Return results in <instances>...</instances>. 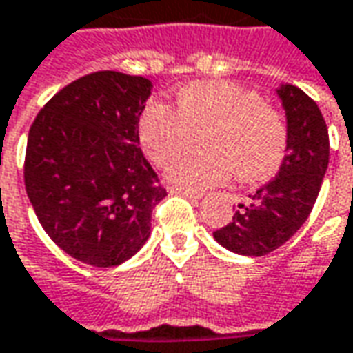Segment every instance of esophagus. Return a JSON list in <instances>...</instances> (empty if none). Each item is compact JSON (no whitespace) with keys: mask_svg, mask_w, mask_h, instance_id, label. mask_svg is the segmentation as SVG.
I'll return each mask as SVG.
<instances>
[{"mask_svg":"<svg viewBox=\"0 0 353 353\" xmlns=\"http://www.w3.org/2000/svg\"><path fill=\"white\" fill-rule=\"evenodd\" d=\"M170 193H177V195H183V197H188L191 201H199L203 195L197 193V191H189V189H183V188H172Z\"/></svg>","mask_w":353,"mask_h":353,"instance_id":"obj_1","label":"esophagus"}]
</instances>
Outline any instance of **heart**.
Masks as SVG:
<instances>
[{"mask_svg":"<svg viewBox=\"0 0 353 353\" xmlns=\"http://www.w3.org/2000/svg\"><path fill=\"white\" fill-rule=\"evenodd\" d=\"M203 134L205 150L177 158L168 179L189 191L213 188L236 174L260 181L279 168L287 148L283 115L261 95L232 81H193L176 93V111L150 103L139 119V140L156 165H165Z\"/></svg>","mask_w":353,"mask_h":353,"instance_id":"heart-1","label":"heart"}]
</instances>
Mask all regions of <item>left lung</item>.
Returning <instances> with one entry per match:
<instances>
[{
  "label": "left lung",
  "instance_id": "1",
  "mask_svg": "<svg viewBox=\"0 0 353 353\" xmlns=\"http://www.w3.org/2000/svg\"><path fill=\"white\" fill-rule=\"evenodd\" d=\"M275 92L287 119V156L279 174L213 232L221 246L240 256H265L283 246L309 219L328 168V128L319 105L291 83Z\"/></svg>",
  "mask_w": 353,
  "mask_h": 353
}]
</instances>
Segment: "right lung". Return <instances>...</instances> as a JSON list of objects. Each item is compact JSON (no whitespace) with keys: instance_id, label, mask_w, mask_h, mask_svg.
I'll use <instances>...</instances> for the list:
<instances>
[{"instance_id":"right-lung-1","label":"right lung","mask_w":353,"mask_h":353,"mask_svg":"<svg viewBox=\"0 0 353 353\" xmlns=\"http://www.w3.org/2000/svg\"><path fill=\"white\" fill-rule=\"evenodd\" d=\"M152 81L93 72L44 105L29 130L25 189L44 232L81 263L113 268L150 236L165 189L140 150Z\"/></svg>"}]
</instances>
